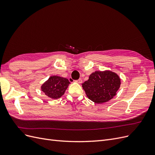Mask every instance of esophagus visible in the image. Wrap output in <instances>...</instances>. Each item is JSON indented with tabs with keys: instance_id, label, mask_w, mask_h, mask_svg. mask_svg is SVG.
Returning <instances> with one entry per match:
<instances>
[{
	"instance_id": "obj_1",
	"label": "esophagus",
	"mask_w": 155,
	"mask_h": 155,
	"mask_svg": "<svg viewBox=\"0 0 155 155\" xmlns=\"http://www.w3.org/2000/svg\"><path fill=\"white\" fill-rule=\"evenodd\" d=\"M76 82L77 83H79V84H80V83H82V79H78V80L76 81Z\"/></svg>"
}]
</instances>
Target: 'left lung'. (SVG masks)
Listing matches in <instances>:
<instances>
[{"mask_svg": "<svg viewBox=\"0 0 155 155\" xmlns=\"http://www.w3.org/2000/svg\"><path fill=\"white\" fill-rule=\"evenodd\" d=\"M120 85L121 79L118 74L104 70L92 73L88 80L82 83V87L89 100L100 104L112 99Z\"/></svg>", "mask_w": 155, "mask_h": 155, "instance_id": "obj_1", "label": "left lung"}]
</instances>
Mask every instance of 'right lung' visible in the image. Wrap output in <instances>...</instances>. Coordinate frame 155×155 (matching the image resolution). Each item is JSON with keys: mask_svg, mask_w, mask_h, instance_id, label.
Masks as SVG:
<instances>
[{"mask_svg": "<svg viewBox=\"0 0 155 155\" xmlns=\"http://www.w3.org/2000/svg\"><path fill=\"white\" fill-rule=\"evenodd\" d=\"M70 84L67 78L51 76L41 85V89L50 99L57 100L64 94Z\"/></svg>", "mask_w": 155, "mask_h": 155, "instance_id": "obj_1", "label": "right lung"}]
</instances>
